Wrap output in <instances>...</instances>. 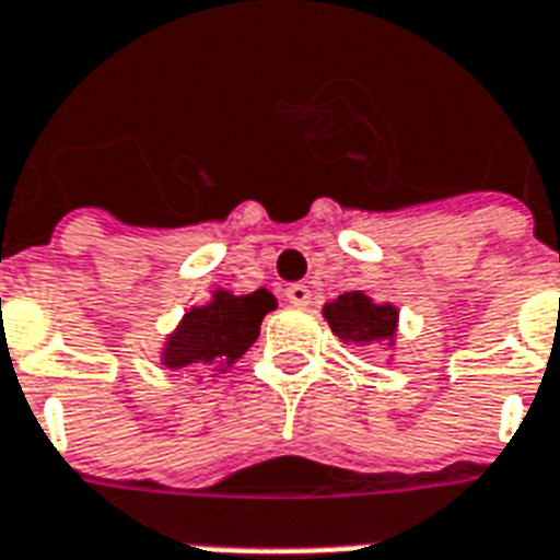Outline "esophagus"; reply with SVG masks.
<instances>
[{"instance_id": "esophagus-1", "label": "esophagus", "mask_w": 560, "mask_h": 560, "mask_svg": "<svg viewBox=\"0 0 560 560\" xmlns=\"http://www.w3.org/2000/svg\"><path fill=\"white\" fill-rule=\"evenodd\" d=\"M310 285H303V283H292V285H285V301L292 303V306H306L310 303Z\"/></svg>"}]
</instances>
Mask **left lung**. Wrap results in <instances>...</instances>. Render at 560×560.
<instances>
[{
  "label": "left lung",
  "mask_w": 560,
  "mask_h": 560,
  "mask_svg": "<svg viewBox=\"0 0 560 560\" xmlns=\"http://www.w3.org/2000/svg\"><path fill=\"white\" fill-rule=\"evenodd\" d=\"M324 318L329 320L332 332L353 345H374L392 341L397 329V310L388 303H374L362 292H345L339 301L324 306Z\"/></svg>",
  "instance_id": "obj_1"
}]
</instances>
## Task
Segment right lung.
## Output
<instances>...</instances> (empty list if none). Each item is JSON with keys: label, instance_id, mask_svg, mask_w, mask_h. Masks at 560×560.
I'll list each match as a JSON object with an SVG mask.
<instances>
[{"label": "right lung", "instance_id": "obj_1", "mask_svg": "<svg viewBox=\"0 0 560 560\" xmlns=\"http://www.w3.org/2000/svg\"><path fill=\"white\" fill-rule=\"evenodd\" d=\"M275 306V294L266 289L240 298L231 292H215L207 306L186 312L175 336H168L163 365L175 371L198 362L231 365L257 341L259 324Z\"/></svg>", "mask_w": 560, "mask_h": 560}]
</instances>
